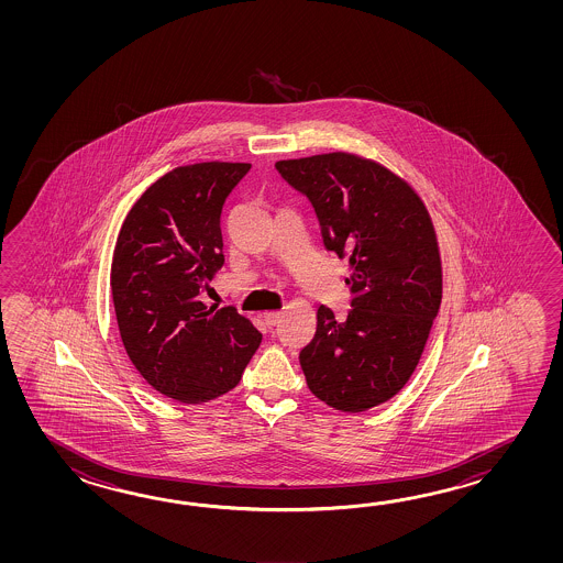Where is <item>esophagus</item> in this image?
<instances>
[{
	"instance_id": "1",
	"label": "esophagus",
	"mask_w": 563,
	"mask_h": 563,
	"mask_svg": "<svg viewBox=\"0 0 563 563\" xmlns=\"http://www.w3.org/2000/svg\"><path fill=\"white\" fill-rule=\"evenodd\" d=\"M264 320L267 325H276V323H279V320H282V311H265L264 313Z\"/></svg>"
}]
</instances>
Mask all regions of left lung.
<instances>
[{
  "instance_id": "1",
  "label": "left lung",
  "mask_w": 563,
  "mask_h": 563,
  "mask_svg": "<svg viewBox=\"0 0 563 563\" xmlns=\"http://www.w3.org/2000/svg\"><path fill=\"white\" fill-rule=\"evenodd\" d=\"M287 185L308 197L323 245L347 257L354 298L346 320L318 308L299 364L328 407L362 412L408 383L443 298L431 217L395 173L350 153L277 161Z\"/></svg>"
}]
</instances>
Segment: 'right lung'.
<instances>
[{
    "label": "right lung",
    "instance_id": "1",
    "mask_svg": "<svg viewBox=\"0 0 563 563\" xmlns=\"http://www.w3.org/2000/svg\"><path fill=\"white\" fill-rule=\"evenodd\" d=\"M250 168H173L132 205L112 255L110 287L126 354L155 390L185 405L235 388L262 342L233 306L201 301L225 264L223 205Z\"/></svg>",
    "mask_w": 563,
    "mask_h": 563
}]
</instances>
